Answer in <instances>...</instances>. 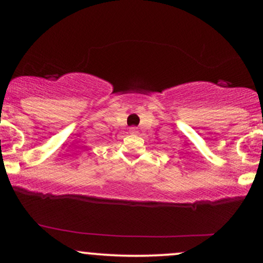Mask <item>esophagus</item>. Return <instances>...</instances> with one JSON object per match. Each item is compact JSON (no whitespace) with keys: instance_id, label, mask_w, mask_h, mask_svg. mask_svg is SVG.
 <instances>
[{"instance_id":"34e87169","label":"esophagus","mask_w":263,"mask_h":263,"mask_svg":"<svg viewBox=\"0 0 263 263\" xmlns=\"http://www.w3.org/2000/svg\"><path fill=\"white\" fill-rule=\"evenodd\" d=\"M130 134H138L139 133V130H138V128H135V127H133V128H130Z\"/></svg>"}]
</instances>
